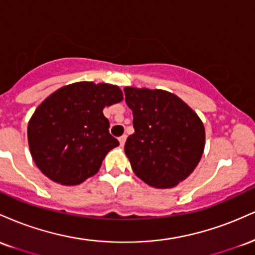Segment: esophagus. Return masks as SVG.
Segmentation results:
<instances>
[{
    "mask_svg": "<svg viewBox=\"0 0 255 255\" xmlns=\"http://www.w3.org/2000/svg\"><path fill=\"white\" fill-rule=\"evenodd\" d=\"M126 139H127V135H122L119 137V141H120V145L124 146L125 142H126Z\"/></svg>",
    "mask_w": 255,
    "mask_h": 255,
    "instance_id": "esophagus-1",
    "label": "esophagus"
}]
</instances>
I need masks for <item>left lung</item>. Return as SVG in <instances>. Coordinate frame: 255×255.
<instances>
[{
    "label": "left lung",
    "instance_id": "left-lung-1",
    "mask_svg": "<svg viewBox=\"0 0 255 255\" xmlns=\"http://www.w3.org/2000/svg\"><path fill=\"white\" fill-rule=\"evenodd\" d=\"M134 133L125 145L134 174L154 188H171L200 162L205 128L191 107L164 90L125 87Z\"/></svg>",
    "mask_w": 255,
    "mask_h": 255
}]
</instances>
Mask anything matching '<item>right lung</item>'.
<instances>
[{
    "label": "right lung",
    "instance_id": "obj_1",
    "mask_svg": "<svg viewBox=\"0 0 255 255\" xmlns=\"http://www.w3.org/2000/svg\"><path fill=\"white\" fill-rule=\"evenodd\" d=\"M122 99L119 86L92 81L66 85L44 99L27 126L28 146L38 169L64 186L97 174L108 152L119 146L103 109Z\"/></svg>",
    "mask_w": 255,
    "mask_h": 255
}]
</instances>
